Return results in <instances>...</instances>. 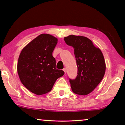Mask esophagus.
Masks as SVG:
<instances>
[{
	"mask_svg": "<svg viewBox=\"0 0 125 125\" xmlns=\"http://www.w3.org/2000/svg\"><path fill=\"white\" fill-rule=\"evenodd\" d=\"M63 71H64V72L65 74H66V73H67V69H66V68H63Z\"/></svg>",
	"mask_w": 125,
	"mask_h": 125,
	"instance_id": "obj_1",
	"label": "esophagus"
}]
</instances>
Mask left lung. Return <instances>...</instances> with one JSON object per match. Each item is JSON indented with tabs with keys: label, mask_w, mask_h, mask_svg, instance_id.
Here are the masks:
<instances>
[{
	"label": "left lung",
	"mask_w": 125,
	"mask_h": 125,
	"mask_svg": "<svg viewBox=\"0 0 125 125\" xmlns=\"http://www.w3.org/2000/svg\"><path fill=\"white\" fill-rule=\"evenodd\" d=\"M64 40L67 45L74 48L78 75L75 79H69L73 92L86 95L95 89L104 76L106 64L100 49L88 38L69 35Z\"/></svg>",
	"instance_id": "8db88e82"
}]
</instances>
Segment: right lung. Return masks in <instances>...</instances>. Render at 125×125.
Segmentation results:
<instances>
[{
  "label": "right lung",
  "instance_id": "obj_1",
  "mask_svg": "<svg viewBox=\"0 0 125 125\" xmlns=\"http://www.w3.org/2000/svg\"><path fill=\"white\" fill-rule=\"evenodd\" d=\"M57 38L42 33L23 48L19 57L17 71L20 81L33 94L43 95L52 90L58 78L64 75L56 68L52 52Z\"/></svg>",
  "mask_w": 125,
  "mask_h": 125
}]
</instances>
